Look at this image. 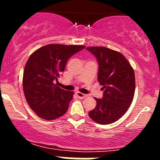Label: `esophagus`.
Wrapping results in <instances>:
<instances>
[{"instance_id": "obj_1", "label": "esophagus", "mask_w": 160, "mask_h": 160, "mask_svg": "<svg viewBox=\"0 0 160 160\" xmlns=\"http://www.w3.org/2000/svg\"><path fill=\"white\" fill-rule=\"evenodd\" d=\"M76 94H77V97H78L79 98H80V99H83V98L88 97V95L85 94V93H81V92H76Z\"/></svg>"}]
</instances>
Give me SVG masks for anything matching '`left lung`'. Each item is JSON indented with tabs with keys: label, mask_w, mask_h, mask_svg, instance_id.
<instances>
[{
	"label": "left lung",
	"mask_w": 160,
	"mask_h": 160,
	"mask_svg": "<svg viewBox=\"0 0 160 160\" xmlns=\"http://www.w3.org/2000/svg\"><path fill=\"white\" fill-rule=\"evenodd\" d=\"M98 62V80L104 90L102 99L89 112L90 118L101 125L118 120L130 107L135 88V72L122 53L102 46L88 47Z\"/></svg>",
	"instance_id": "left-lung-1"
}]
</instances>
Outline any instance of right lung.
<instances>
[{"instance_id":"add662e5","label":"right lung","mask_w":160,"mask_h":160,"mask_svg":"<svg viewBox=\"0 0 160 160\" xmlns=\"http://www.w3.org/2000/svg\"><path fill=\"white\" fill-rule=\"evenodd\" d=\"M84 48L49 44L37 49L28 58L23 73L24 93L28 105L40 118L53 120L68 110L73 92L62 89L56 83L68 59Z\"/></svg>"}]
</instances>
